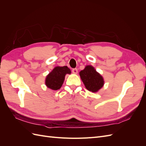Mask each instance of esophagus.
I'll use <instances>...</instances> for the list:
<instances>
[{"mask_svg":"<svg viewBox=\"0 0 146 146\" xmlns=\"http://www.w3.org/2000/svg\"><path fill=\"white\" fill-rule=\"evenodd\" d=\"M72 72H73L74 74H77L78 70H77V69H76V68H74V69H72Z\"/></svg>","mask_w":146,"mask_h":146,"instance_id":"obj_1","label":"esophagus"}]
</instances>
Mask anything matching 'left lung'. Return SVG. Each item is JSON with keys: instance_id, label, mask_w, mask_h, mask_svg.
<instances>
[{"instance_id": "obj_1", "label": "left lung", "mask_w": 146, "mask_h": 146, "mask_svg": "<svg viewBox=\"0 0 146 146\" xmlns=\"http://www.w3.org/2000/svg\"><path fill=\"white\" fill-rule=\"evenodd\" d=\"M79 74L86 88L90 91L97 92L103 86L104 83L103 77L96 72L92 66H86Z\"/></svg>"}]
</instances>
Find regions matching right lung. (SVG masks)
Here are the masks:
<instances>
[{
  "label": "right lung",
  "instance_id": "obj_1",
  "mask_svg": "<svg viewBox=\"0 0 146 146\" xmlns=\"http://www.w3.org/2000/svg\"><path fill=\"white\" fill-rule=\"evenodd\" d=\"M70 73V70L67 66H57L47 76L46 85L48 88L53 90H58L63 85L65 75Z\"/></svg>",
  "mask_w": 146,
  "mask_h": 146
}]
</instances>
